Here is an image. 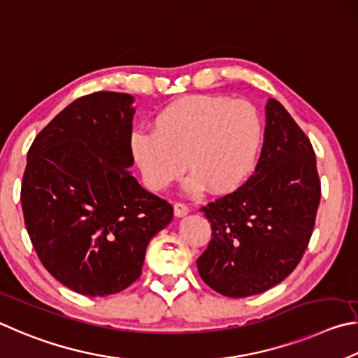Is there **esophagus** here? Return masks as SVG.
Returning a JSON list of instances; mask_svg holds the SVG:
<instances>
[{"label":"esophagus","instance_id":"1","mask_svg":"<svg viewBox=\"0 0 358 358\" xmlns=\"http://www.w3.org/2000/svg\"><path fill=\"white\" fill-rule=\"evenodd\" d=\"M190 212V209H189V206H185V204H182V203H176L174 204V215L176 217H185L187 214H189Z\"/></svg>","mask_w":358,"mask_h":358}]
</instances>
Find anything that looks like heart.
<instances>
[{"instance_id": "obj_1", "label": "heart", "mask_w": 358, "mask_h": 358, "mask_svg": "<svg viewBox=\"0 0 358 358\" xmlns=\"http://www.w3.org/2000/svg\"><path fill=\"white\" fill-rule=\"evenodd\" d=\"M154 130H134L129 150L144 185L152 192L168 189L185 165L189 193L208 187L215 195L239 189L258 163L264 124L247 100L218 94L180 97L157 113Z\"/></svg>"}]
</instances>
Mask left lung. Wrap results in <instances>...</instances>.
I'll list each match as a JSON object with an SVG mask.
<instances>
[{"mask_svg": "<svg viewBox=\"0 0 358 358\" xmlns=\"http://www.w3.org/2000/svg\"><path fill=\"white\" fill-rule=\"evenodd\" d=\"M321 182L308 138L278 100L266 105L255 174L201 208L212 239L199 277L227 297H248L283 281L302 259L316 222Z\"/></svg>", "mask_w": 358, "mask_h": 358, "instance_id": "1", "label": "left lung"}]
</instances>
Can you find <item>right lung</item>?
Instances as JSON below:
<instances>
[{"label": "right lung", "instance_id": "right-lung-1", "mask_svg": "<svg viewBox=\"0 0 358 358\" xmlns=\"http://www.w3.org/2000/svg\"><path fill=\"white\" fill-rule=\"evenodd\" d=\"M134 102L110 91L80 97L28 150L22 209L29 239L43 267L83 296L134 283L148 243L173 220L171 204L129 171Z\"/></svg>", "mask_w": 358, "mask_h": 358}]
</instances>
